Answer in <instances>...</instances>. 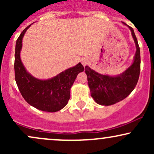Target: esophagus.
I'll use <instances>...</instances> for the list:
<instances>
[{
    "mask_svg": "<svg viewBox=\"0 0 154 154\" xmlns=\"http://www.w3.org/2000/svg\"><path fill=\"white\" fill-rule=\"evenodd\" d=\"M82 63L83 66H85V65L88 63V60L87 59H83L82 61Z\"/></svg>",
    "mask_w": 154,
    "mask_h": 154,
    "instance_id": "obj_1",
    "label": "esophagus"
}]
</instances>
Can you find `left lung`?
Instances as JSON below:
<instances>
[{
    "mask_svg": "<svg viewBox=\"0 0 154 154\" xmlns=\"http://www.w3.org/2000/svg\"><path fill=\"white\" fill-rule=\"evenodd\" d=\"M123 24L127 25L125 23ZM127 26L131 31L136 46L135 57L131 66L116 76L101 75L88 66L85 68L92 98L100 105H113L125 99L132 93L138 81L140 71V48L133 29Z\"/></svg>",
    "mask_w": 154,
    "mask_h": 154,
    "instance_id": "left-lung-1",
    "label": "left lung"
}]
</instances>
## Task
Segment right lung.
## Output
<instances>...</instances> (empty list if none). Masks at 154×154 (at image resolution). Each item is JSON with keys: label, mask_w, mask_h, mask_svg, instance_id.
<instances>
[{"label": "right lung", "mask_w": 154, "mask_h": 154, "mask_svg": "<svg viewBox=\"0 0 154 154\" xmlns=\"http://www.w3.org/2000/svg\"><path fill=\"white\" fill-rule=\"evenodd\" d=\"M21 33L16 43L14 72L15 80L22 97L29 105L39 110L56 112L62 109L70 98V89L79 72L84 71L79 63L51 79H40L26 72L21 61L22 39L26 29Z\"/></svg>", "instance_id": "1"}]
</instances>
